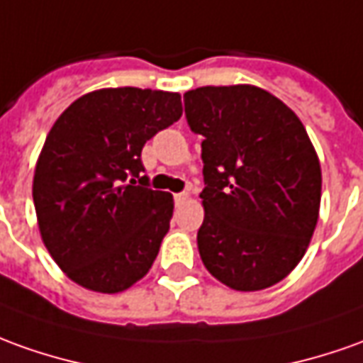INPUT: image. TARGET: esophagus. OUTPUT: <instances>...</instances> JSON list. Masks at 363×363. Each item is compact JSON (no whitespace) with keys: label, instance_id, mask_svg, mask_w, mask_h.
I'll return each instance as SVG.
<instances>
[{"label":"esophagus","instance_id":"esophagus-1","mask_svg":"<svg viewBox=\"0 0 363 363\" xmlns=\"http://www.w3.org/2000/svg\"><path fill=\"white\" fill-rule=\"evenodd\" d=\"M187 197H189V194H187V191H182V194H176L174 199H176V203H182V201H186Z\"/></svg>","mask_w":363,"mask_h":363}]
</instances>
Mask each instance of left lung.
Listing matches in <instances>:
<instances>
[{
  "label": "left lung",
  "mask_w": 363,
  "mask_h": 363,
  "mask_svg": "<svg viewBox=\"0 0 363 363\" xmlns=\"http://www.w3.org/2000/svg\"><path fill=\"white\" fill-rule=\"evenodd\" d=\"M184 104L191 132L203 136L201 261L229 289H269L301 262L318 221L311 138L284 102L251 84L199 86Z\"/></svg>",
  "instance_id": "1"
}]
</instances>
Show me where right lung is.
<instances>
[{"label":"right lung","mask_w":363,"mask_h":363,"mask_svg":"<svg viewBox=\"0 0 363 363\" xmlns=\"http://www.w3.org/2000/svg\"><path fill=\"white\" fill-rule=\"evenodd\" d=\"M179 116L177 92L122 86L84 94L52 124L33 203L45 247L71 281L116 294L150 271L174 197L150 189L140 156Z\"/></svg>","instance_id":"right-lung-1"}]
</instances>
